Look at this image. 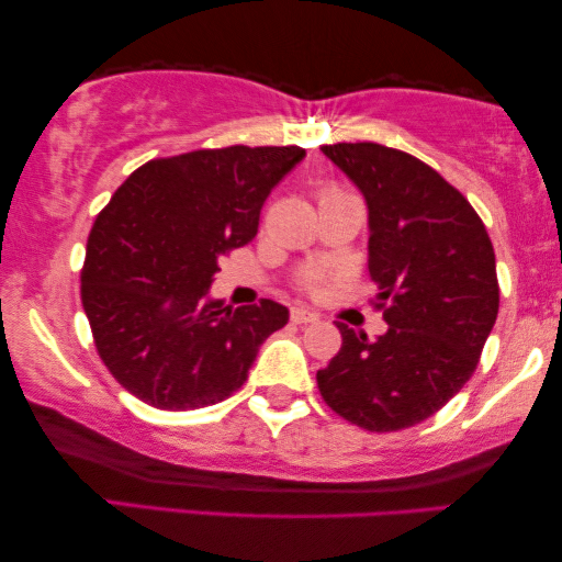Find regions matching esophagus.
Returning <instances> with one entry per match:
<instances>
[{
    "mask_svg": "<svg viewBox=\"0 0 562 562\" xmlns=\"http://www.w3.org/2000/svg\"><path fill=\"white\" fill-rule=\"evenodd\" d=\"M317 319H319V314L306 310V306H294V310H291V322H294V325H312V322H317Z\"/></svg>",
    "mask_w": 562,
    "mask_h": 562,
    "instance_id": "34e87169",
    "label": "esophagus"
}]
</instances>
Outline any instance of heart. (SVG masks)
<instances>
[{
  "label": "heart",
  "instance_id": "b5f03b06",
  "mask_svg": "<svg viewBox=\"0 0 562 562\" xmlns=\"http://www.w3.org/2000/svg\"><path fill=\"white\" fill-rule=\"evenodd\" d=\"M306 281H310V283H312V281H317V276H314V273H312V276H310V279H306Z\"/></svg>",
  "mask_w": 562,
  "mask_h": 562
}]
</instances>
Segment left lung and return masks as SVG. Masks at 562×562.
<instances>
[{"label": "left lung", "instance_id": "1", "mask_svg": "<svg viewBox=\"0 0 562 562\" xmlns=\"http://www.w3.org/2000/svg\"><path fill=\"white\" fill-rule=\"evenodd\" d=\"M368 206V273L389 329L342 348L317 373L333 412L396 432L442 409L479 366L498 314L494 245L468 199L435 168L379 143L322 145Z\"/></svg>", "mask_w": 562, "mask_h": 562}]
</instances>
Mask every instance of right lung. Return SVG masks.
<instances>
[{"label":"right lung","mask_w":562,"mask_h":562,"mask_svg":"<svg viewBox=\"0 0 562 562\" xmlns=\"http://www.w3.org/2000/svg\"><path fill=\"white\" fill-rule=\"evenodd\" d=\"M304 148L194 150L137 168L87 240L81 304L99 358L122 389L168 412L225 402L248 381L289 310L210 296L220 258L248 245L276 183Z\"/></svg>","instance_id":"add662e5"}]
</instances>
